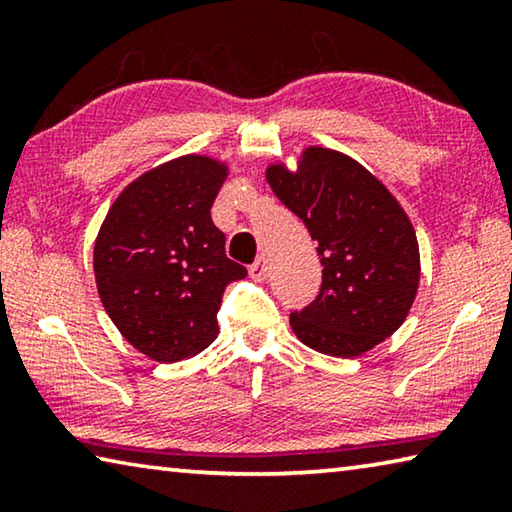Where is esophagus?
<instances>
[{
	"mask_svg": "<svg viewBox=\"0 0 512 512\" xmlns=\"http://www.w3.org/2000/svg\"><path fill=\"white\" fill-rule=\"evenodd\" d=\"M266 273H268V264H266V257L262 255V257H257V262L253 266H250V277L257 282H262Z\"/></svg>",
	"mask_w": 512,
	"mask_h": 512,
	"instance_id": "1",
	"label": "esophagus"
}]
</instances>
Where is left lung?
I'll return each instance as SVG.
<instances>
[{"label":"left lung","mask_w":512,"mask_h":512,"mask_svg":"<svg viewBox=\"0 0 512 512\" xmlns=\"http://www.w3.org/2000/svg\"><path fill=\"white\" fill-rule=\"evenodd\" d=\"M273 194L318 244L323 284L293 311V334L329 357H359L409 316L420 284V248L411 219L379 178L341 151L309 146L298 169L268 164Z\"/></svg>","instance_id":"1"}]
</instances>
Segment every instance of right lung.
Segmentation results:
<instances>
[{
    "label": "right lung",
    "instance_id": "1",
    "mask_svg": "<svg viewBox=\"0 0 512 512\" xmlns=\"http://www.w3.org/2000/svg\"><path fill=\"white\" fill-rule=\"evenodd\" d=\"M228 164L180 155L144 171L101 223L94 241V280L112 323L146 357L183 361L219 334L216 311L246 268L225 255L212 203Z\"/></svg>",
    "mask_w": 512,
    "mask_h": 512
}]
</instances>
